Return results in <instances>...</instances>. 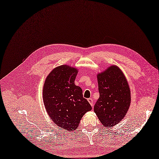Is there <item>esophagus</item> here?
Masks as SVG:
<instances>
[{
	"label": "esophagus",
	"instance_id": "1",
	"mask_svg": "<svg viewBox=\"0 0 159 159\" xmlns=\"http://www.w3.org/2000/svg\"><path fill=\"white\" fill-rule=\"evenodd\" d=\"M88 101L89 102V104L91 105V106L92 107H93V99L92 98H89V99H88Z\"/></svg>",
	"mask_w": 159,
	"mask_h": 159
}]
</instances>
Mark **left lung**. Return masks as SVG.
Listing matches in <instances>:
<instances>
[{"label":"left lung","mask_w":159,"mask_h":159,"mask_svg":"<svg viewBox=\"0 0 159 159\" xmlns=\"http://www.w3.org/2000/svg\"><path fill=\"white\" fill-rule=\"evenodd\" d=\"M99 98L94 112L105 127L118 124L126 115L130 103L127 79L120 68L112 66L98 75Z\"/></svg>","instance_id":"1"}]
</instances>
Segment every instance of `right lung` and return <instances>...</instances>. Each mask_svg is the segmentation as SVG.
<instances>
[{
    "instance_id": "right-lung-1",
    "label": "right lung",
    "mask_w": 159,
    "mask_h": 159,
    "mask_svg": "<svg viewBox=\"0 0 159 159\" xmlns=\"http://www.w3.org/2000/svg\"><path fill=\"white\" fill-rule=\"evenodd\" d=\"M77 69L67 65L54 68L45 80L43 98L46 111L58 126L75 130L82 116L92 110L82 89L75 84Z\"/></svg>"
}]
</instances>
